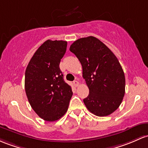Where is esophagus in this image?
I'll use <instances>...</instances> for the list:
<instances>
[{
	"label": "esophagus",
	"instance_id": "34e87169",
	"mask_svg": "<svg viewBox=\"0 0 148 148\" xmlns=\"http://www.w3.org/2000/svg\"><path fill=\"white\" fill-rule=\"evenodd\" d=\"M73 83H74V85L76 87H77L78 86H79V82H78V81H74V82Z\"/></svg>",
	"mask_w": 148,
	"mask_h": 148
}]
</instances>
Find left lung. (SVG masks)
Returning <instances> with one entry per match:
<instances>
[{
  "label": "left lung",
  "instance_id": "obj_1",
  "mask_svg": "<svg viewBox=\"0 0 148 148\" xmlns=\"http://www.w3.org/2000/svg\"><path fill=\"white\" fill-rule=\"evenodd\" d=\"M69 50L80 61L89 88V95L84 99L86 107L96 116L111 114L121 105L125 94L124 73L116 57L93 36L75 40Z\"/></svg>",
  "mask_w": 148,
  "mask_h": 148
}]
</instances>
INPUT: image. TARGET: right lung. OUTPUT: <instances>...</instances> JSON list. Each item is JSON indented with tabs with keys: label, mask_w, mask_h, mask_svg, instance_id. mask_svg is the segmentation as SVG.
I'll return each mask as SVG.
<instances>
[{
	"label": "right lung",
	"mask_w": 148,
	"mask_h": 148,
	"mask_svg": "<svg viewBox=\"0 0 148 148\" xmlns=\"http://www.w3.org/2000/svg\"><path fill=\"white\" fill-rule=\"evenodd\" d=\"M67 42L47 40L35 52L25 71L24 87L32 109L45 121H54L66 112L72 90L64 81L60 62Z\"/></svg>",
	"instance_id": "right-lung-1"
}]
</instances>
